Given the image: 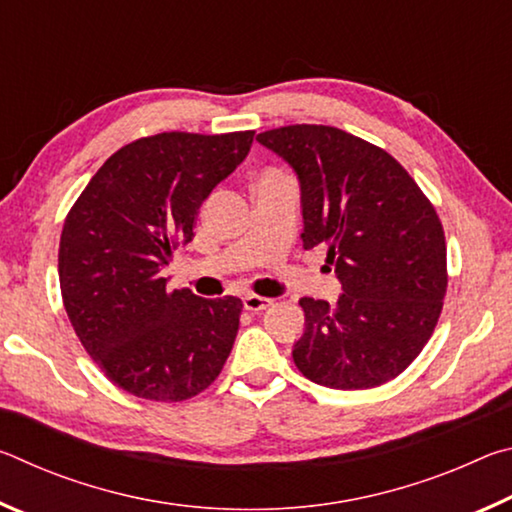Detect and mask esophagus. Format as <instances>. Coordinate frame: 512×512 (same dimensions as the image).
I'll return each mask as SVG.
<instances>
[{
	"mask_svg": "<svg viewBox=\"0 0 512 512\" xmlns=\"http://www.w3.org/2000/svg\"><path fill=\"white\" fill-rule=\"evenodd\" d=\"M271 298H262V296H253V293H250V296H246L244 298V309L246 311H262V309H266V307H271Z\"/></svg>",
	"mask_w": 512,
	"mask_h": 512,
	"instance_id": "1",
	"label": "esophagus"
}]
</instances>
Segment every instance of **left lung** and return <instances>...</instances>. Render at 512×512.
Wrapping results in <instances>:
<instances>
[{"label":"left lung","mask_w":512,"mask_h":512,"mask_svg":"<svg viewBox=\"0 0 512 512\" xmlns=\"http://www.w3.org/2000/svg\"><path fill=\"white\" fill-rule=\"evenodd\" d=\"M257 142L296 171L302 248L323 244L343 289L334 305L300 298L298 370L339 391L395 379L443 309L447 248L436 210L393 155L341 128L282 126Z\"/></svg>","instance_id":"left-lung-1"}]
</instances>
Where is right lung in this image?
<instances>
[{
    "instance_id": "1",
    "label": "right lung",
    "mask_w": 512,
    "mask_h": 512,
    "mask_svg": "<svg viewBox=\"0 0 512 512\" xmlns=\"http://www.w3.org/2000/svg\"><path fill=\"white\" fill-rule=\"evenodd\" d=\"M253 131L160 133L121 146L69 210L58 250L65 311L83 348L126 393L183 402L219 377L241 300L167 289L162 268L194 216L250 151Z\"/></svg>"
}]
</instances>
